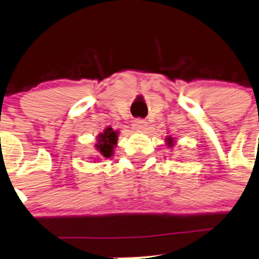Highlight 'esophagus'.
<instances>
[{"mask_svg":"<svg viewBox=\"0 0 259 259\" xmlns=\"http://www.w3.org/2000/svg\"><path fill=\"white\" fill-rule=\"evenodd\" d=\"M146 127H147V122L142 118H137L133 122V128L138 131H145Z\"/></svg>","mask_w":259,"mask_h":259,"instance_id":"1","label":"esophagus"}]
</instances>
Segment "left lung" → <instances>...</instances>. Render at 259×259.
Here are the masks:
<instances>
[{
    "instance_id": "8db88e82",
    "label": "left lung",
    "mask_w": 259,
    "mask_h": 259,
    "mask_svg": "<svg viewBox=\"0 0 259 259\" xmlns=\"http://www.w3.org/2000/svg\"><path fill=\"white\" fill-rule=\"evenodd\" d=\"M167 142H168V143H169V145H170V143H172V138H170V137H168V138H167Z\"/></svg>"
}]
</instances>
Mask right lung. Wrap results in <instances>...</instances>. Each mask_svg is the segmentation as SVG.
<instances>
[{
	"mask_svg": "<svg viewBox=\"0 0 259 259\" xmlns=\"http://www.w3.org/2000/svg\"><path fill=\"white\" fill-rule=\"evenodd\" d=\"M117 138H118L117 132H114L112 128H106L105 132L98 136V142L96 143V147L103 157L108 158L112 156L113 147L117 143Z\"/></svg>",
	"mask_w": 259,
	"mask_h": 259,
	"instance_id": "right-lung-1",
	"label": "right lung"
}]
</instances>
